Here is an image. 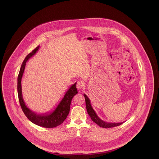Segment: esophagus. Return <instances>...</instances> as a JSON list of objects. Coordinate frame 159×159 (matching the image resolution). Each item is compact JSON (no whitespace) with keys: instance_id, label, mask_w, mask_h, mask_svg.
<instances>
[{"instance_id":"esophagus-1","label":"esophagus","mask_w":159,"mask_h":159,"mask_svg":"<svg viewBox=\"0 0 159 159\" xmlns=\"http://www.w3.org/2000/svg\"><path fill=\"white\" fill-rule=\"evenodd\" d=\"M77 88L78 89H83L84 88V86H85V84H84V82L83 81H82V80H80V81H79L77 83Z\"/></svg>"}]
</instances>
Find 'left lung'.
I'll list each match as a JSON object with an SVG mask.
<instances>
[{"label": "left lung", "mask_w": 159, "mask_h": 159, "mask_svg": "<svg viewBox=\"0 0 159 159\" xmlns=\"http://www.w3.org/2000/svg\"><path fill=\"white\" fill-rule=\"evenodd\" d=\"M83 95H84V98H85L86 107L88 113L89 115L92 120L94 121L95 123H97L100 127L104 128H113V127H115V126H118L119 125H121L122 123H123V122H121V123H108V122H106V121L102 120L101 119L99 118L98 116H97V114L95 113L94 110L93 109L92 107L91 106L90 99L84 93L83 94Z\"/></svg>", "instance_id": "obj_1"}]
</instances>
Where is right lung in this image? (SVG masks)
I'll list each match as a JSON object with an SVG mask.
<instances>
[{"mask_svg":"<svg viewBox=\"0 0 159 159\" xmlns=\"http://www.w3.org/2000/svg\"><path fill=\"white\" fill-rule=\"evenodd\" d=\"M39 48L40 46L36 47L31 53L27 55L23 61L18 76V95L22 110L29 120L39 126L46 128H52L60 125L67 118L70 110L71 101L73 97L77 93V89L76 88V83L72 84L65 93L59 104L52 112L45 114H37L31 111L27 107L23 98L21 79L26 65V62L34 55H35V53L38 52Z\"/></svg>","mask_w":159,"mask_h":159,"instance_id":"1","label":"right lung"}]
</instances>
